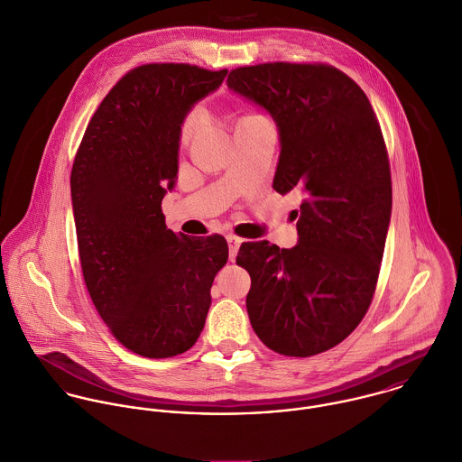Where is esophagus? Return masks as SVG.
<instances>
[{
  "label": "esophagus",
  "mask_w": 462,
  "mask_h": 462,
  "mask_svg": "<svg viewBox=\"0 0 462 462\" xmlns=\"http://www.w3.org/2000/svg\"><path fill=\"white\" fill-rule=\"evenodd\" d=\"M226 241H228V248H230V261H234L236 255H237V250H239V246H241V243H243V239L237 237V236H234V234H228V236H226Z\"/></svg>",
  "instance_id": "esophagus-1"
}]
</instances>
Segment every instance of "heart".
Listing matches in <instances>:
<instances>
[{
	"label": "heart",
	"instance_id": "b5f03b06",
	"mask_svg": "<svg viewBox=\"0 0 462 462\" xmlns=\"http://www.w3.org/2000/svg\"><path fill=\"white\" fill-rule=\"evenodd\" d=\"M201 117H203V112H201V108H198V106L190 108V110L185 114L184 117H182V121H180V126H179V141H180V144H187V143L192 139V135L198 132V128H199V125H201ZM255 117H261V116H257V114H248V116L241 117L239 121L255 119Z\"/></svg>",
	"mask_w": 462,
	"mask_h": 462
}]
</instances>
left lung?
<instances>
[{
	"label": "left lung",
	"mask_w": 462,
	"mask_h": 462,
	"mask_svg": "<svg viewBox=\"0 0 462 462\" xmlns=\"http://www.w3.org/2000/svg\"><path fill=\"white\" fill-rule=\"evenodd\" d=\"M226 86L273 116V189L303 198L294 248H239L236 261L252 277L250 323L280 356H318L357 328L376 289L393 201L380 123L365 91L328 64L243 66Z\"/></svg>",
	"instance_id": "obj_1"
}]
</instances>
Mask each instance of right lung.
Returning <instances> with one entry per match:
<instances>
[{"label":"right lung","instance_id":"right-lung-1","mask_svg":"<svg viewBox=\"0 0 462 462\" xmlns=\"http://www.w3.org/2000/svg\"><path fill=\"white\" fill-rule=\"evenodd\" d=\"M226 69L155 62L130 69L94 112L71 170L82 275L110 334L168 359L199 337L210 287L228 261L223 236L166 226L162 198L179 171V126Z\"/></svg>","mask_w":462,"mask_h":462}]
</instances>
